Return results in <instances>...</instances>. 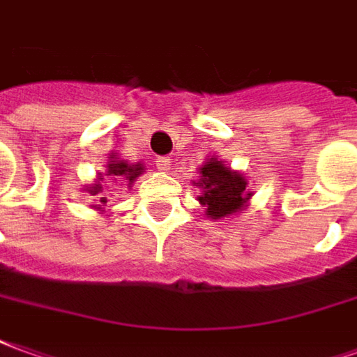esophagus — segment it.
Here are the masks:
<instances>
[{"label":"esophagus","instance_id":"esophagus-1","mask_svg":"<svg viewBox=\"0 0 357 357\" xmlns=\"http://www.w3.org/2000/svg\"><path fill=\"white\" fill-rule=\"evenodd\" d=\"M155 165H157L159 171H167L169 165H171V159H169V157H157V159H155Z\"/></svg>","mask_w":357,"mask_h":357}]
</instances>
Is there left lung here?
<instances>
[{
    "label": "left lung",
    "instance_id": "1",
    "mask_svg": "<svg viewBox=\"0 0 357 357\" xmlns=\"http://www.w3.org/2000/svg\"><path fill=\"white\" fill-rule=\"evenodd\" d=\"M198 171L200 181L194 183L202 190L198 202L206 208V215H210L211 220H221L237 213L252 196V192L247 190V178L218 161V157L206 159V163Z\"/></svg>",
    "mask_w": 357,
    "mask_h": 357
}]
</instances>
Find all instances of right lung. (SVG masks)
I'll list each match as a JSON object with an SVG mask.
<instances>
[{"label":"right lung","mask_w":357,"mask_h":357,"mask_svg":"<svg viewBox=\"0 0 357 357\" xmlns=\"http://www.w3.org/2000/svg\"><path fill=\"white\" fill-rule=\"evenodd\" d=\"M144 171H146V169H144V165L142 163L130 165L126 163V161H122L116 155H110V157H108L107 173H105V176H110V181H120V178H124L128 184H132L139 174L144 173ZM99 181H102V178H99ZM99 181L95 184H89V186L85 188L91 196H99V194L102 192V186L99 184ZM100 204L105 206V204H107V198H100ZM91 208L100 210V206H91Z\"/></svg>","instance_id":"1"}]
</instances>
